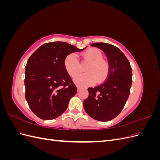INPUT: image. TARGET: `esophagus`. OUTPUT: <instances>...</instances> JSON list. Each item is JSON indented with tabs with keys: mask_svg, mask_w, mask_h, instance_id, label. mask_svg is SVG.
<instances>
[{
	"mask_svg": "<svg viewBox=\"0 0 160 160\" xmlns=\"http://www.w3.org/2000/svg\"><path fill=\"white\" fill-rule=\"evenodd\" d=\"M77 91H79L82 89V88H81V87H79V86H77Z\"/></svg>",
	"mask_w": 160,
	"mask_h": 160,
	"instance_id": "obj_1",
	"label": "esophagus"
}]
</instances>
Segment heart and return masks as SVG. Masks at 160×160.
I'll list each match as a JSON object with an SVG mask.
<instances>
[{
	"label": "heart",
	"mask_w": 160,
	"mask_h": 160,
	"mask_svg": "<svg viewBox=\"0 0 160 160\" xmlns=\"http://www.w3.org/2000/svg\"><path fill=\"white\" fill-rule=\"evenodd\" d=\"M83 61L89 62L85 69L87 73L77 75L73 81L77 85H88L95 83H101L108 78L109 72V65L103 59V54L96 48H90L81 54ZM66 71L71 77H75L81 71V65L77 55L71 53L64 60Z\"/></svg>",
	"instance_id": "1"
}]
</instances>
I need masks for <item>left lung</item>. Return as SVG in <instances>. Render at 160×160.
<instances>
[{"label": "left lung", "instance_id": "1", "mask_svg": "<svg viewBox=\"0 0 160 160\" xmlns=\"http://www.w3.org/2000/svg\"><path fill=\"white\" fill-rule=\"evenodd\" d=\"M107 55L109 65L108 79L101 85L89 88L83 107L90 117L108 122L121 113L129 98L132 84V69L127 57L119 48L105 42H95Z\"/></svg>", "mask_w": 160, "mask_h": 160}]
</instances>
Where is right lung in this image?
<instances>
[{"label":"right lung","instance_id":"right-lung-1","mask_svg":"<svg viewBox=\"0 0 160 160\" xmlns=\"http://www.w3.org/2000/svg\"><path fill=\"white\" fill-rule=\"evenodd\" d=\"M85 48L79 49L65 42H48L38 48L28 59L25 98L37 117L51 120L66 111L77 88L65 69L64 60L71 53Z\"/></svg>","mask_w":160,"mask_h":160}]
</instances>
